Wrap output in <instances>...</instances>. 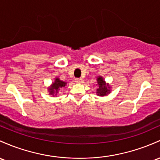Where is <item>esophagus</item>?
<instances>
[{"mask_svg":"<svg viewBox=\"0 0 160 160\" xmlns=\"http://www.w3.org/2000/svg\"><path fill=\"white\" fill-rule=\"evenodd\" d=\"M83 81V80L82 78H76L75 79V82L76 83H82Z\"/></svg>","mask_w":160,"mask_h":160,"instance_id":"1","label":"esophagus"}]
</instances>
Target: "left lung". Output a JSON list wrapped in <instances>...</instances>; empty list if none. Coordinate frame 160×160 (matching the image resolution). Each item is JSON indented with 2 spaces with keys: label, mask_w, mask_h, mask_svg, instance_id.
<instances>
[{
  "label": "left lung",
  "mask_w": 160,
  "mask_h": 160,
  "mask_svg": "<svg viewBox=\"0 0 160 160\" xmlns=\"http://www.w3.org/2000/svg\"><path fill=\"white\" fill-rule=\"evenodd\" d=\"M97 83L99 85V89H97V93L99 96H106L110 92V90L108 89L110 88L108 86H106V83H105L104 80L102 79V77H99L97 79Z\"/></svg>",
  "instance_id": "obj_1"
}]
</instances>
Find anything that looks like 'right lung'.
Wrapping results in <instances>:
<instances>
[{
	"label": "right lung",
	"mask_w": 160,
	"mask_h": 160,
	"mask_svg": "<svg viewBox=\"0 0 160 160\" xmlns=\"http://www.w3.org/2000/svg\"><path fill=\"white\" fill-rule=\"evenodd\" d=\"M65 85H66L65 82H63L59 80L58 78H56L55 81H54V83H53V84H52V87L48 89L49 92H50V94L53 95V96L54 93L56 95L58 93V90L60 89V88L64 87H65Z\"/></svg>",
	"instance_id": "1"
}]
</instances>
